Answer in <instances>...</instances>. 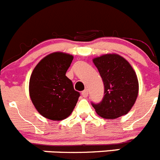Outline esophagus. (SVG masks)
Instances as JSON below:
<instances>
[{"label": "esophagus", "mask_w": 160, "mask_h": 160, "mask_svg": "<svg viewBox=\"0 0 160 160\" xmlns=\"http://www.w3.org/2000/svg\"><path fill=\"white\" fill-rule=\"evenodd\" d=\"M88 91L87 89L84 90V91L82 92V96H83L84 97H88Z\"/></svg>", "instance_id": "esophagus-1"}]
</instances>
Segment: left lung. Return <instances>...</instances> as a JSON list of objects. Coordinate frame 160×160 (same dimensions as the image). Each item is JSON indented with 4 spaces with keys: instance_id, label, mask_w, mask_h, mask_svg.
<instances>
[{
    "instance_id": "left-lung-1",
    "label": "left lung",
    "mask_w": 160,
    "mask_h": 160,
    "mask_svg": "<svg viewBox=\"0 0 160 160\" xmlns=\"http://www.w3.org/2000/svg\"><path fill=\"white\" fill-rule=\"evenodd\" d=\"M92 62L105 86L102 101L98 104L92 103L97 113L106 119H115L126 114L138 94V78L131 65L117 54L97 57Z\"/></svg>"
}]
</instances>
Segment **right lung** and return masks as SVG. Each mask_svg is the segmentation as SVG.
<instances>
[{
    "label": "right lung",
    "mask_w": 160,
    "mask_h": 160,
    "mask_svg": "<svg viewBox=\"0 0 160 160\" xmlns=\"http://www.w3.org/2000/svg\"><path fill=\"white\" fill-rule=\"evenodd\" d=\"M72 59V55L54 52L44 57L33 70L29 84L30 99L46 118H67L77 103L80 92L66 76Z\"/></svg>",
    "instance_id": "obj_1"
}]
</instances>
